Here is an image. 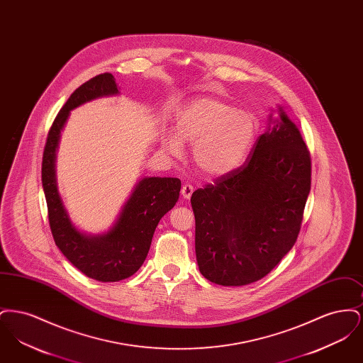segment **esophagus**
<instances>
[{
	"label": "esophagus",
	"instance_id": "34e87169",
	"mask_svg": "<svg viewBox=\"0 0 363 363\" xmlns=\"http://www.w3.org/2000/svg\"><path fill=\"white\" fill-rule=\"evenodd\" d=\"M181 193H182V196H184V199L189 200L190 197H191V193H193V186H191L190 184H185V185L182 186Z\"/></svg>",
	"mask_w": 363,
	"mask_h": 363
}]
</instances>
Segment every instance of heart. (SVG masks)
Instances as JSON below:
<instances>
[{
	"label": "heart",
	"instance_id": "heart-1",
	"mask_svg": "<svg viewBox=\"0 0 363 363\" xmlns=\"http://www.w3.org/2000/svg\"><path fill=\"white\" fill-rule=\"evenodd\" d=\"M175 135L163 138V148L179 155L182 143L193 145L196 170L220 178L238 170L250 154L259 133L257 118L223 99L203 96L190 102L177 117Z\"/></svg>",
	"mask_w": 363,
	"mask_h": 363
}]
</instances>
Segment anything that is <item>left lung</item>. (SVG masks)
Segmentation results:
<instances>
[{"label":"left lung","instance_id":"left-lung-1","mask_svg":"<svg viewBox=\"0 0 363 363\" xmlns=\"http://www.w3.org/2000/svg\"><path fill=\"white\" fill-rule=\"evenodd\" d=\"M238 170L193 191L196 259L220 286L267 277L294 246L311 191L309 150L279 107Z\"/></svg>","mask_w":363,"mask_h":363}]
</instances>
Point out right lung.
<instances>
[{"instance_id":"1","label":"right lung","mask_w":363,"mask_h":363,"mask_svg":"<svg viewBox=\"0 0 363 363\" xmlns=\"http://www.w3.org/2000/svg\"><path fill=\"white\" fill-rule=\"evenodd\" d=\"M117 94L111 73L98 74L79 86L52 122L42 160V185L54 242L80 272L98 281H118L138 272L148 255L156 225L175 206L181 190L178 178L145 177L138 181L118 219L107 233L88 235L72 223L55 178L61 130L70 110L96 98Z\"/></svg>"}]
</instances>
